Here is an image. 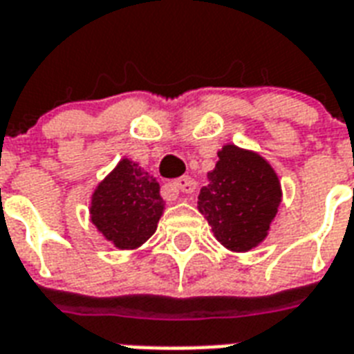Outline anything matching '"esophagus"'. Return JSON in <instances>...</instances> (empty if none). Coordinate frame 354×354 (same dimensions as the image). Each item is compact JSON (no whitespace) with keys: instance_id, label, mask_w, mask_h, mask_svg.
<instances>
[{"instance_id":"34e87169","label":"esophagus","mask_w":354,"mask_h":354,"mask_svg":"<svg viewBox=\"0 0 354 354\" xmlns=\"http://www.w3.org/2000/svg\"><path fill=\"white\" fill-rule=\"evenodd\" d=\"M174 188H177V190L183 192V194H192V192L196 190V180L192 179V177H188V175H185V177H180V179L175 180Z\"/></svg>"}]
</instances>
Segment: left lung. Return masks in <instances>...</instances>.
Instances as JSON below:
<instances>
[{
  "label": "left lung",
  "instance_id": "8db88e82",
  "mask_svg": "<svg viewBox=\"0 0 354 354\" xmlns=\"http://www.w3.org/2000/svg\"><path fill=\"white\" fill-rule=\"evenodd\" d=\"M197 196V210L216 240L231 253H248L264 242L282 201L279 175L260 153L225 144Z\"/></svg>",
  "mask_w": 354,
  "mask_h": 354
}]
</instances>
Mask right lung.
Instances as JSON below:
<instances>
[{"mask_svg":"<svg viewBox=\"0 0 354 354\" xmlns=\"http://www.w3.org/2000/svg\"><path fill=\"white\" fill-rule=\"evenodd\" d=\"M166 201L160 185L133 158L123 157L90 196V221L116 249L133 251L155 234Z\"/></svg>","mask_w":354,"mask_h":354,"instance_id":"1","label":"right lung"}]
</instances>
